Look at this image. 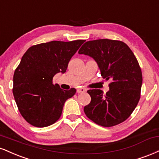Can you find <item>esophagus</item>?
<instances>
[{"instance_id":"obj_1","label":"esophagus","mask_w":159,"mask_h":159,"mask_svg":"<svg viewBox=\"0 0 159 159\" xmlns=\"http://www.w3.org/2000/svg\"><path fill=\"white\" fill-rule=\"evenodd\" d=\"M87 91L84 88H78L77 89V93H85V92Z\"/></svg>"}]
</instances>
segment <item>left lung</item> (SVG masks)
I'll return each mask as SVG.
<instances>
[{
    "mask_svg": "<svg viewBox=\"0 0 159 159\" xmlns=\"http://www.w3.org/2000/svg\"><path fill=\"white\" fill-rule=\"evenodd\" d=\"M96 61L101 75L111 80L110 90L89 89L86 116L95 124L112 127L127 119L140 99L142 73L135 55L124 42L110 39L87 41L78 51Z\"/></svg>",
    "mask_w": 159,
    "mask_h": 159,
    "instance_id": "left-lung-1",
    "label": "left lung"
}]
</instances>
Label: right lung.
Here are the masks:
<instances>
[{
	"instance_id": "obj_1",
	"label": "right lung",
	"mask_w": 159,
	"mask_h": 159,
	"mask_svg": "<svg viewBox=\"0 0 159 159\" xmlns=\"http://www.w3.org/2000/svg\"><path fill=\"white\" fill-rule=\"evenodd\" d=\"M84 40L52 41L30 47L23 55L13 77V95L21 116L37 127L52 125L61 117L65 101L75 89L53 84L58 72L64 73L68 63Z\"/></svg>"
}]
</instances>
